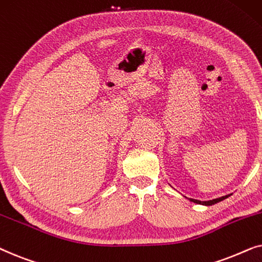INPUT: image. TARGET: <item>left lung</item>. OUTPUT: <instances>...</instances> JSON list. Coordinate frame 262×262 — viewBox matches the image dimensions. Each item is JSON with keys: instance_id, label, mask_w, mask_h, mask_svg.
Wrapping results in <instances>:
<instances>
[{"instance_id": "1", "label": "left lung", "mask_w": 262, "mask_h": 262, "mask_svg": "<svg viewBox=\"0 0 262 262\" xmlns=\"http://www.w3.org/2000/svg\"><path fill=\"white\" fill-rule=\"evenodd\" d=\"M229 195H225V196H222V198H217V199H213V200H208V201H200V200H196V199H189L191 202H195V204H199V205H205V206H212V205L217 204V202H221L224 200V199L229 198Z\"/></svg>"}]
</instances>
